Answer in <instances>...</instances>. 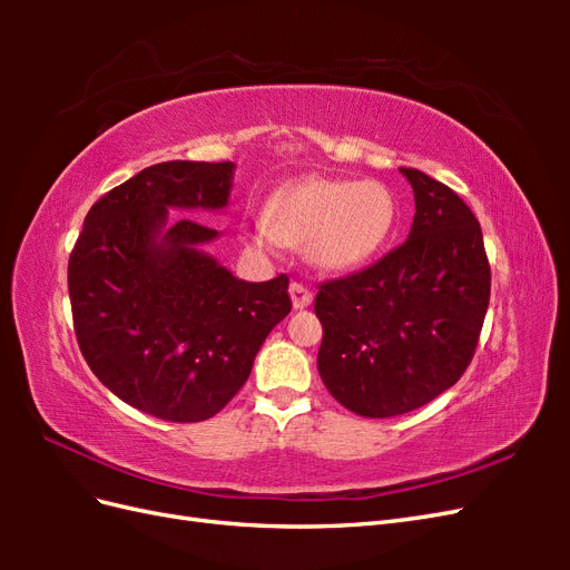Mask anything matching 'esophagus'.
<instances>
[{
	"label": "esophagus",
	"instance_id": "1",
	"mask_svg": "<svg viewBox=\"0 0 570 570\" xmlns=\"http://www.w3.org/2000/svg\"><path fill=\"white\" fill-rule=\"evenodd\" d=\"M289 297H292V306L295 308H306L308 304L314 302V292L308 289L304 283H292L289 285Z\"/></svg>",
	"mask_w": 570,
	"mask_h": 570
}]
</instances>
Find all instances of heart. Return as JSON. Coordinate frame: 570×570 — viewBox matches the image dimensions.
I'll return each instance as SVG.
<instances>
[{"instance_id": "b5f03b06", "label": "heart", "mask_w": 570, "mask_h": 570, "mask_svg": "<svg viewBox=\"0 0 570 570\" xmlns=\"http://www.w3.org/2000/svg\"><path fill=\"white\" fill-rule=\"evenodd\" d=\"M396 223L400 204L387 185L312 176L281 187L247 237L258 249L306 245L314 266L347 273L390 243Z\"/></svg>"}]
</instances>
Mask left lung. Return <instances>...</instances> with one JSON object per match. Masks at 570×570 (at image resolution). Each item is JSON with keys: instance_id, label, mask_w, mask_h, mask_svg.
Segmentation results:
<instances>
[{"instance_id": "left-lung-1", "label": "left lung", "mask_w": 570, "mask_h": 570, "mask_svg": "<svg viewBox=\"0 0 570 570\" xmlns=\"http://www.w3.org/2000/svg\"><path fill=\"white\" fill-rule=\"evenodd\" d=\"M413 187L404 245L364 271L325 281L318 373L358 416L390 419L450 390L469 368L490 304L480 223L452 187L402 168Z\"/></svg>"}]
</instances>
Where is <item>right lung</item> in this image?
<instances>
[{"label":"right lung","mask_w":570,"mask_h":570,"mask_svg":"<svg viewBox=\"0 0 570 570\" xmlns=\"http://www.w3.org/2000/svg\"><path fill=\"white\" fill-rule=\"evenodd\" d=\"M233 161H164L92 204L68 258L78 347L118 400L170 423L216 416L292 308L287 275L237 281L202 245L206 223L168 209H223Z\"/></svg>","instance_id":"right-lung-1"}]
</instances>
